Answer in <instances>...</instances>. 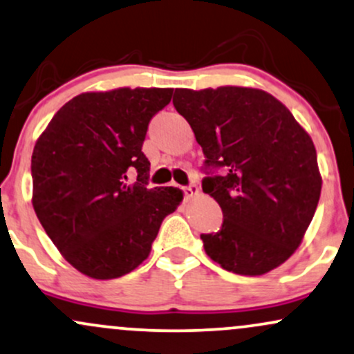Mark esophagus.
Masks as SVG:
<instances>
[{
  "label": "esophagus",
  "mask_w": 354,
  "mask_h": 354,
  "mask_svg": "<svg viewBox=\"0 0 354 354\" xmlns=\"http://www.w3.org/2000/svg\"><path fill=\"white\" fill-rule=\"evenodd\" d=\"M182 192H184L185 201H190V198L197 197V195H198V187L195 184H190L187 187H182Z\"/></svg>",
  "instance_id": "34e87169"
}]
</instances>
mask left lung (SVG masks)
<instances>
[{
    "instance_id": "left-lung-1",
    "label": "left lung",
    "mask_w": 354,
    "mask_h": 354,
    "mask_svg": "<svg viewBox=\"0 0 354 354\" xmlns=\"http://www.w3.org/2000/svg\"><path fill=\"white\" fill-rule=\"evenodd\" d=\"M172 102L205 156L203 192L223 214L218 232L201 235L205 253L236 275L277 268L301 243L322 194L311 137L260 89H176Z\"/></svg>"
}]
</instances>
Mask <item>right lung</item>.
I'll list each match as a JSON object with an SVG mask.
<instances>
[{"mask_svg": "<svg viewBox=\"0 0 354 354\" xmlns=\"http://www.w3.org/2000/svg\"><path fill=\"white\" fill-rule=\"evenodd\" d=\"M170 97L172 89L159 87L79 94L37 139L32 207L62 257L87 277L111 280L139 267L182 202L176 187L149 189L142 152L149 122Z\"/></svg>", "mask_w": 354, "mask_h": 354, "instance_id": "1", "label": "right lung"}]
</instances>
